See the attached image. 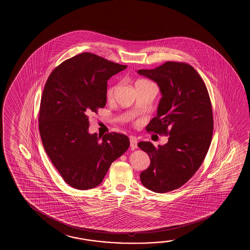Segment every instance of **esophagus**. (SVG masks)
Instances as JSON below:
<instances>
[{"label": "esophagus", "mask_w": 250, "mask_h": 250, "mask_svg": "<svg viewBox=\"0 0 250 250\" xmlns=\"http://www.w3.org/2000/svg\"><path fill=\"white\" fill-rule=\"evenodd\" d=\"M130 145H131V150H134L136 148H138V141L134 138L130 139Z\"/></svg>", "instance_id": "1"}]
</instances>
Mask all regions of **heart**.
Returning <instances> with one entry per match:
<instances>
[{"instance_id": "1", "label": "heart", "mask_w": 250, "mask_h": 250, "mask_svg": "<svg viewBox=\"0 0 250 250\" xmlns=\"http://www.w3.org/2000/svg\"><path fill=\"white\" fill-rule=\"evenodd\" d=\"M150 83L146 81V80H139V81H137L136 83V85L137 84H139V83ZM115 90H116V85L111 86L108 90H107V99L108 100H111V99H113V97H114V92Z\"/></svg>"}]
</instances>
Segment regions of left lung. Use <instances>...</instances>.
Masks as SVG:
<instances>
[{
	"mask_svg": "<svg viewBox=\"0 0 250 250\" xmlns=\"http://www.w3.org/2000/svg\"><path fill=\"white\" fill-rule=\"evenodd\" d=\"M138 73L157 83L162 94L146 131L169 135L167 143L158 147L151 142L138 144L151 160L140 180L153 192H170L192 178L208 151L213 130L208 91L201 76L186 62H166Z\"/></svg>",
	"mask_w": 250,
	"mask_h": 250,
	"instance_id": "obj_1",
	"label": "left lung"
}]
</instances>
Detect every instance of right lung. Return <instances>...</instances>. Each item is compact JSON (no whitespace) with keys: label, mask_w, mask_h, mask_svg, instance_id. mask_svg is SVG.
<instances>
[{"label":"right lung","mask_w":250,"mask_h":250,"mask_svg":"<svg viewBox=\"0 0 250 250\" xmlns=\"http://www.w3.org/2000/svg\"><path fill=\"white\" fill-rule=\"evenodd\" d=\"M83 52L62 62L49 75L39 111L42 142L54 167L73 188L102 182L111 163L130 146L118 132L89 133L90 112L106 104L107 80L126 68Z\"/></svg>","instance_id":"right-lung-1"}]
</instances>
